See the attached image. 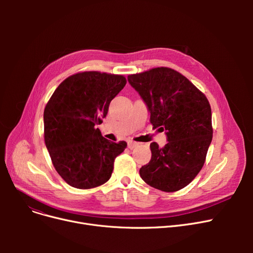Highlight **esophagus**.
I'll list each match as a JSON object with an SVG mask.
<instances>
[{"label": "esophagus", "instance_id": "obj_1", "mask_svg": "<svg viewBox=\"0 0 253 253\" xmlns=\"http://www.w3.org/2000/svg\"><path fill=\"white\" fill-rule=\"evenodd\" d=\"M138 145V142H135V141H132V140H129L128 141V148L130 149V150H132V149H134V148H136Z\"/></svg>", "mask_w": 253, "mask_h": 253}]
</instances>
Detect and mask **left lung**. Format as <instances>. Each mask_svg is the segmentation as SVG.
Returning a JSON list of instances; mask_svg holds the SVG:
<instances>
[{
  "mask_svg": "<svg viewBox=\"0 0 253 253\" xmlns=\"http://www.w3.org/2000/svg\"><path fill=\"white\" fill-rule=\"evenodd\" d=\"M151 114L154 128L165 131L167 143L152 142V158L140 168L151 187L175 192L202 169L212 140L211 108L201 91L174 70L157 68L127 78Z\"/></svg>",
  "mask_w": 253,
  "mask_h": 253,
  "instance_id": "1",
  "label": "left lung"
}]
</instances>
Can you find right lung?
Segmentation results:
<instances>
[{"label":"right lung","instance_id":"1","mask_svg":"<svg viewBox=\"0 0 253 253\" xmlns=\"http://www.w3.org/2000/svg\"><path fill=\"white\" fill-rule=\"evenodd\" d=\"M126 85L123 76L84 72L65 79L44 111L46 148L58 174L77 189L108 181L117 156L127 147L102 137L95 126Z\"/></svg>","mask_w":253,"mask_h":253}]
</instances>
